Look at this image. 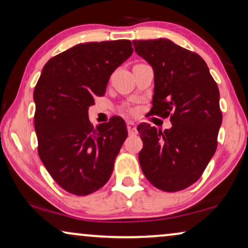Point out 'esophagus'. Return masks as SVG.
Listing matches in <instances>:
<instances>
[{
    "label": "esophagus",
    "instance_id": "34e87169",
    "mask_svg": "<svg viewBox=\"0 0 248 248\" xmlns=\"http://www.w3.org/2000/svg\"><path fill=\"white\" fill-rule=\"evenodd\" d=\"M127 131L130 134H137V125H135L134 122H127Z\"/></svg>",
    "mask_w": 248,
    "mask_h": 248
}]
</instances>
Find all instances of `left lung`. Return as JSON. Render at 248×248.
Returning a JSON list of instances; mask_svg holds the SVG:
<instances>
[{
  "label": "left lung",
  "instance_id": "left-lung-1",
  "mask_svg": "<svg viewBox=\"0 0 248 248\" xmlns=\"http://www.w3.org/2000/svg\"><path fill=\"white\" fill-rule=\"evenodd\" d=\"M155 74L151 115L170 116L164 132L142 123V171L155 187L182 191L198 181L217 150L222 114L219 89L199 54L167 38L133 40Z\"/></svg>",
  "mask_w": 248,
  "mask_h": 248
}]
</instances>
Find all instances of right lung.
<instances>
[{
	"mask_svg": "<svg viewBox=\"0 0 248 248\" xmlns=\"http://www.w3.org/2000/svg\"><path fill=\"white\" fill-rule=\"evenodd\" d=\"M133 53L127 39L78 44L43 67L33 90L38 154L61 187L88 195L106 184L127 138L121 117L91 125L88 110L111 73Z\"/></svg>",
	"mask_w": 248,
	"mask_h": 248,
	"instance_id": "right-lung-1",
	"label": "right lung"
}]
</instances>
